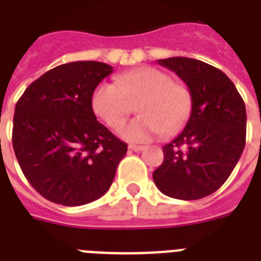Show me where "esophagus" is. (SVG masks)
Returning <instances> with one entry per match:
<instances>
[{"mask_svg": "<svg viewBox=\"0 0 261 261\" xmlns=\"http://www.w3.org/2000/svg\"><path fill=\"white\" fill-rule=\"evenodd\" d=\"M129 149L133 150V152H141V150L145 149V146L144 145H129Z\"/></svg>", "mask_w": 261, "mask_h": 261, "instance_id": "esophagus-1", "label": "esophagus"}]
</instances>
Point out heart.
Here are the masks:
<instances>
[{"instance_id":"obj_1","label":"heart","mask_w":261,"mask_h":261,"mask_svg":"<svg viewBox=\"0 0 261 261\" xmlns=\"http://www.w3.org/2000/svg\"><path fill=\"white\" fill-rule=\"evenodd\" d=\"M137 101L140 117L120 129L122 139L130 143H148L163 130L167 135L176 132L187 122L192 109L188 88L152 66L120 74L117 83H101L92 94L94 113L113 129L125 121Z\"/></svg>"}]
</instances>
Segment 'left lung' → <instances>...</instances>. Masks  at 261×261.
Segmentation results:
<instances>
[{"mask_svg":"<svg viewBox=\"0 0 261 261\" xmlns=\"http://www.w3.org/2000/svg\"><path fill=\"white\" fill-rule=\"evenodd\" d=\"M157 64L187 84L192 109L182 132L163 146L164 161L153 172V181L173 199H203L227 181L242 156L244 101L227 74L206 62L171 57Z\"/></svg>","mask_w":261,"mask_h":261,"instance_id":"left-lung-1","label":"left lung"}]
</instances>
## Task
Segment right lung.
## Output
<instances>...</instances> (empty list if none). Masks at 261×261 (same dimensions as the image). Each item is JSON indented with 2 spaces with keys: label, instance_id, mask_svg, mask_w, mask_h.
I'll list each match as a JSON object with an SVG mask.
<instances>
[{
  "label": "right lung",
  "instance_id": "obj_1",
  "mask_svg": "<svg viewBox=\"0 0 261 261\" xmlns=\"http://www.w3.org/2000/svg\"><path fill=\"white\" fill-rule=\"evenodd\" d=\"M113 72L98 61L62 64L32 83L14 109L13 148L41 196L77 206L111 188L126 144L97 121L92 94Z\"/></svg>",
  "mask_w": 261,
  "mask_h": 261
}]
</instances>
